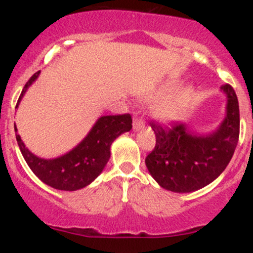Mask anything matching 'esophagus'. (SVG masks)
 I'll return each mask as SVG.
<instances>
[{"label":"esophagus","mask_w":253,"mask_h":253,"mask_svg":"<svg viewBox=\"0 0 253 253\" xmlns=\"http://www.w3.org/2000/svg\"><path fill=\"white\" fill-rule=\"evenodd\" d=\"M144 127V119L140 118V117H135L133 119V128L135 130L143 128Z\"/></svg>","instance_id":"1"}]
</instances>
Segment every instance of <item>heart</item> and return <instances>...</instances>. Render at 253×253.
Wrapping results in <instances>:
<instances>
[{
	"label": "heart",
	"mask_w": 253,
	"mask_h": 253,
	"mask_svg": "<svg viewBox=\"0 0 253 253\" xmlns=\"http://www.w3.org/2000/svg\"><path fill=\"white\" fill-rule=\"evenodd\" d=\"M170 91L171 89H167L163 92V95L169 94ZM184 102H185L184 96H179V97L172 98V100L165 101V102L158 104V106L156 107L157 115H159V117L163 119H168V120H170V119H175L181 114V110L183 108V106H184Z\"/></svg>",
	"instance_id": "obj_1"
}]
</instances>
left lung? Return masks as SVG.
<instances>
[{"mask_svg":"<svg viewBox=\"0 0 253 253\" xmlns=\"http://www.w3.org/2000/svg\"><path fill=\"white\" fill-rule=\"evenodd\" d=\"M221 90L227 95V114L215 132L196 135L184 124L168 126L151 121L156 146L145 163L151 176L164 189L190 193L206 187L226 169L239 139V103L231 84Z\"/></svg>","mask_w":253,"mask_h":253,"instance_id":"obj_1","label":"left lung"}]
</instances>
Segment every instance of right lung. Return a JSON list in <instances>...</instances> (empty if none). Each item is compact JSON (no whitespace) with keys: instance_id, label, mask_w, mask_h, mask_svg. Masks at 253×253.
<instances>
[{"instance_id":"add662e5","label":"right lung","mask_w":253,"mask_h":253,"mask_svg":"<svg viewBox=\"0 0 253 253\" xmlns=\"http://www.w3.org/2000/svg\"><path fill=\"white\" fill-rule=\"evenodd\" d=\"M39 74L40 71L36 72L25 84L16 107ZM14 128L17 132L15 125ZM130 128L132 117L129 114L101 117L82 143L66 155L54 159H42L34 156L26 149L17 133L16 140L26 163L40 181L54 189L74 191L86 187L102 172L110 157V145L119 135L128 132Z\"/></svg>"}]
</instances>
